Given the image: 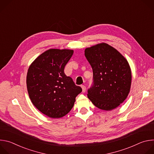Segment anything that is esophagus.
Instances as JSON below:
<instances>
[{
    "instance_id": "obj_1",
    "label": "esophagus",
    "mask_w": 154,
    "mask_h": 154,
    "mask_svg": "<svg viewBox=\"0 0 154 154\" xmlns=\"http://www.w3.org/2000/svg\"><path fill=\"white\" fill-rule=\"evenodd\" d=\"M81 87H82V91H83V93H85V91H86V86H85V85H82Z\"/></svg>"
}]
</instances>
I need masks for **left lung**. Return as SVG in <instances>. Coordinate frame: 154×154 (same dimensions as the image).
<instances>
[{"instance_id": "1", "label": "left lung", "mask_w": 154, "mask_h": 154, "mask_svg": "<svg viewBox=\"0 0 154 154\" xmlns=\"http://www.w3.org/2000/svg\"><path fill=\"white\" fill-rule=\"evenodd\" d=\"M85 55L93 72L88 97L99 109L112 110L125 100L130 90L131 72L127 60L105 42L86 48Z\"/></svg>"}]
</instances>
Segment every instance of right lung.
Returning <instances> with one entry per match:
<instances>
[{
	"label": "right lung",
	"instance_id": "add662e5",
	"mask_svg": "<svg viewBox=\"0 0 154 154\" xmlns=\"http://www.w3.org/2000/svg\"><path fill=\"white\" fill-rule=\"evenodd\" d=\"M73 53L70 49H49L39 55L28 69L26 83L30 99L39 111L49 118L67 115L82 91L64 72Z\"/></svg>",
	"mask_w": 154,
	"mask_h": 154
}]
</instances>
